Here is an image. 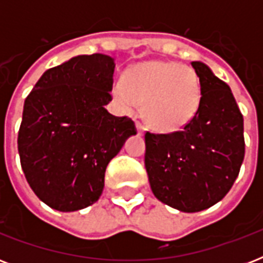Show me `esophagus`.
Returning <instances> with one entry per match:
<instances>
[{"label": "esophagus", "mask_w": 263, "mask_h": 263, "mask_svg": "<svg viewBox=\"0 0 263 263\" xmlns=\"http://www.w3.org/2000/svg\"><path fill=\"white\" fill-rule=\"evenodd\" d=\"M136 129H138V134H139V135H143L144 134V127L140 123H136Z\"/></svg>", "instance_id": "1"}]
</instances>
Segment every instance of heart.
Returning a JSON list of instances; mask_svg holds the SVG:
<instances>
[{
  "label": "heart",
  "mask_w": 263,
  "mask_h": 263,
  "mask_svg": "<svg viewBox=\"0 0 263 263\" xmlns=\"http://www.w3.org/2000/svg\"><path fill=\"white\" fill-rule=\"evenodd\" d=\"M123 110L143 105V117L160 132H176L195 119L202 102V87L191 67L175 61H146L125 72L111 88Z\"/></svg>",
  "instance_id": "1"
}]
</instances>
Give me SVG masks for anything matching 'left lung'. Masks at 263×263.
<instances>
[{
	"mask_svg": "<svg viewBox=\"0 0 263 263\" xmlns=\"http://www.w3.org/2000/svg\"><path fill=\"white\" fill-rule=\"evenodd\" d=\"M200 80L198 115L183 131L146 132L144 166L157 199L184 213L220 202L245 158L243 116L229 86L202 61H192Z\"/></svg>",
	"mask_w": 263,
	"mask_h": 263,
	"instance_id": "obj_1",
	"label": "left lung"
}]
</instances>
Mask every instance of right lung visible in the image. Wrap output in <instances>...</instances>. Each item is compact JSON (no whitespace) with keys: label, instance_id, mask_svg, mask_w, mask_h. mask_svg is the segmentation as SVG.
<instances>
[{"label":"right lung","instance_id":"add662e5","mask_svg":"<svg viewBox=\"0 0 263 263\" xmlns=\"http://www.w3.org/2000/svg\"><path fill=\"white\" fill-rule=\"evenodd\" d=\"M115 67L107 54L76 55L47 69L24 101L17 138L23 172L35 195L54 210L95 203L107 164L136 135L131 119L105 109Z\"/></svg>","mask_w":263,"mask_h":263}]
</instances>
